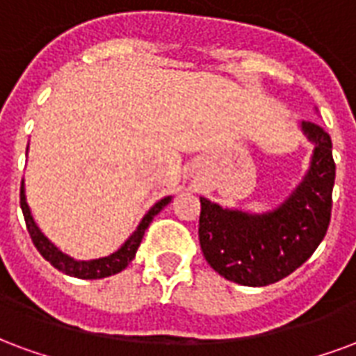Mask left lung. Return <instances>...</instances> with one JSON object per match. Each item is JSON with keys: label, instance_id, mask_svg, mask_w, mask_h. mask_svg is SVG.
<instances>
[{"label": "left lung", "instance_id": "left-lung-1", "mask_svg": "<svg viewBox=\"0 0 356 356\" xmlns=\"http://www.w3.org/2000/svg\"><path fill=\"white\" fill-rule=\"evenodd\" d=\"M302 131L315 144L311 167L279 209L248 214L201 197V250L210 267L227 281L243 286L281 281L309 260L326 235L336 180L332 140L311 121H303Z\"/></svg>", "mask_w": 356, "mask_h": 356}]
</instances>
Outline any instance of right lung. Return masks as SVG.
Returning a JSON list of instances; mask_svg holds the SVG:
<instances>
[{
    "instance_id": "obj_1",
    "label": "right lung",
    "mask_w": 356,
    "mask_h": 356,
    "mask_svg": "<svg viewBox=\"0 0 356 356\" xmlns=\"http://www.w3.org/2000/svg\"><path fill=\"white\" fill-rule=\"evenodd\" d=\"M168 203H170V197H165V199H161V201H157V203L153 204L146 216L142 218V222H140V225L136 227V232L132 233L131 237L124 241V245L119 248L118 252L110 254V256H106V258L85 261L74 260L68 254L60 252V250L41 233L38 224L33 222L30 207L26 203L24 180H22V186H20V209H22V214H24L26 227H28V233H30V237H32V243L51 266L56 267L62 273L70 275V277H77V279H104V277H110V275H115L119 273V271H123L124 267L134 260V254L138 250L140 243H142V237H144V233H146L147 225L152 224L153 216L159 214L161 210L165 209Z\"/></svg>"
}]
</instances>
